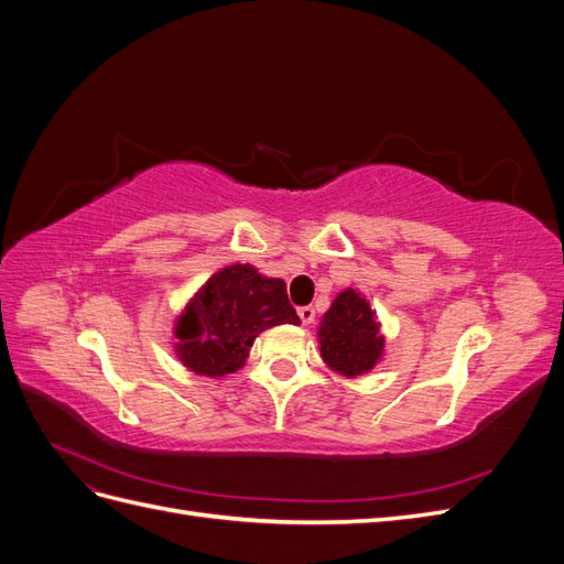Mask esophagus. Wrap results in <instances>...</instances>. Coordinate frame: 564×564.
<instances>
[{
    "instance_id": "obj_1",
    "label": "esophagus",
    "mask_w": 564,
    "mask_h": 564,
    "mask_svg": "<svg viewBox=\"0 0 564 564\" xmlns=\"http://www.w3.org/2000/svg\"><path fill=\"white\" fill-rule=\"evenodd\" d=\"M299 317H301L303 324H313L315 322V308H313V305H301Z\"/></svg>"
}]
</instances>
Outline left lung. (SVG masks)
<instances>
[{"label":"left lung","instance_id":"obj_1","mask_svg":"<svg viewBox=\"0 0 564 564\" xmlns=\"http://www.w3.org/2000/svg\"><path fill=\"white\" fill-rule=\"evenodd\" d=\"M322 360L344 377H360L381 360L383 336L367 299L355 289L340 292L319 327Z\"/></svg>","mask_w":564,"mask_h":564}]
</instances>
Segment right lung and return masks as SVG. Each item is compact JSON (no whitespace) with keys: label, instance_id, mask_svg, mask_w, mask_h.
I'll return each instance as SVG.
<instances>
[{"label":"right lung","instance_id":"add662e5","mask_svg":"<svg viewBox=\"0 0 564 564\" xmlns=\"http://www.w3.org/2000/svg\"><path fill=\"white\" fill-rule=\"evenodd\" d=\"M275 324H299L286 284L251 265H228L207 280L176 324L181 362L204 377L237 371L253 338Z\"/></svg>","mask_w":564,"mask_h":564}]
</instances>
